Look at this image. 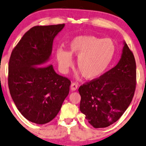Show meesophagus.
<instances>
[{"label": "esophagus", "mask_w": 146, "mask_h": 146, "mask_svg": "<svg viewBox=\"0 0 146 146\" xmlns=\"http://www.w3.org/2000/svg\"><path fill=\"white\" fill-rule=\"evenodd\" d=\"M70 89L72 91H76L78 89V84L76 83H72L70 86Z\"/></svg>", "instance_id": "1"}]
</instances>
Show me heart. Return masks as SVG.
I'll return each instance as SVG.
<instances>
[{
	"label": "heart",
	"mask_w": 146,
	"mask_h": 146,
	"mask_svg": "<svg viewBox=\"0 0 146 146\" xmlns=\"http://www.w3.org/2000/svg\"><path fill=\"white\" fill-rule=\"evenodd\" d=\"M69 46L70 52L62 48L56 50L59 66L66 73L73 65L72 56H76L78 69L89 80L97 79L107 71L115 52V43L111 39L92 35L76 37Z\"/></svg>",
	"instance_id": "b5f03b06"
}]
</instances>
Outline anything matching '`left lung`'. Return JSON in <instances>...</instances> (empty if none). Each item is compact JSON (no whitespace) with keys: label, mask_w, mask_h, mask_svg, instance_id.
Listing matches in <instances>:
<instances>
[{"label":"left lung","mask_w":146,"mask_h":146,"mask_svg":"<svg viewBox=\"0 0 146 146\" xmlns=\"http://www.w3.org/2000/svg\"><path fill=\"white\" fill-rule=\"evenodd\" d=\"M123 44L121 57L114 68L78 89L80 111L94 128H105L117 121L134 97L136 61L126 42Z\"/></svg>","instance_id":"8db88e82"}]
</instances>
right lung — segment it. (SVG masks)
<instances>
[{
  "label": "right lung",
  "mask_w": 146,
  "mask_h": 146,
  "mask_svg": "<svg viewBox=\"0 0 146 146\" xmlns=\"http://www.w3.org/2000/svg\"><path fill=\"white\" fill-rule=\"evenodd\" d=\"M64 24L35 26L12 50L8 65V88L20 113L44 124L57 115L69 94L71 82L48 65L55 37Z\"/></svg>",
  "instance_id": "right-lung-1"
}]
</instances>
